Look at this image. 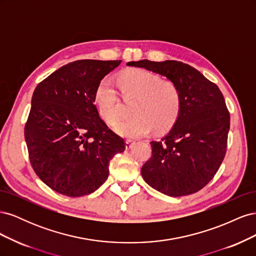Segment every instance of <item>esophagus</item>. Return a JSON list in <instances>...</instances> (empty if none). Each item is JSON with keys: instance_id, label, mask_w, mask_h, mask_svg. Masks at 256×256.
<instances>
[{"instance_id": "1", "label": "esophagus", "mask_w": 256, "mask_h": 256, "mask_svg": "<svg viewBox=\"0 0 256 256\" xmlns=\"http://www.w3.org/2000/svg\"><path fill=\"white\" fill-rule=\"evenodd\" d=\"M134 146V141H130V140L126 141V150H131Z\"/></svg>"}]
</instances>
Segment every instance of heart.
I'll return each instance as SVG.
<instances>
[{"label":"heart","mask_w":256,"mask_h":256,"mask_svg":"<svg viewBox=\"0 0 256 256\" xmlns=\"http://www.w3.org/2000/svg\"><path fill=\"white\" fill-rule=\"evenodd\" d=\"M118 85L125 100L136 99L134 118L114 125L118 134L138 138L150 134L152 129L159 134L166 132L175 125L182 110V92L175 83L162 81L158 74L145 69H131L120 76ZM94 102L108 124H114L120 118V100L108 79L98 84Z\"/></svg>","instance_id":"obj_1"}]
</instances>
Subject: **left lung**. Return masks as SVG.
Listing matches in <instances>:
<instances>
[{
	"label": "left lung",
	"instance_id": "obj_1",
	"mask_svg": "<svg viewBox=\"0 0 256 256\" xmlns=\"http://www.w3.org/2000/svg\"><path fill=\"white\" fill-rule=\"evenodd\" d=\"M166 76L182 92L180 118L160 141H152V158L141 168L143 180L168 196H184L204 188L226 152L230 113L219 88L196 68L177 60L129 62Z\"/></svg>",
	"mask_w": 256,
	"mask_h": 256
}]
</instances>
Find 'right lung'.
<instances>
[{
	"mask_svg": "<svg viewBox=\"0 0 256 256\" xmlns=\"http://www.w3.org/2000/svg\"><path fill=\"white\" fill-rule=\"evenodd\" d=\"M122 60H81L62 66L37 85L24 128L28 157L40 180L60 194L97 190L125 142L100 118L95 90Z\"/></svg>",
	"mask_w": 256,
	"mask_h": 256,
	"instance_id": "right-lung-1",
	"label": "right lung"
}]
</instances>
